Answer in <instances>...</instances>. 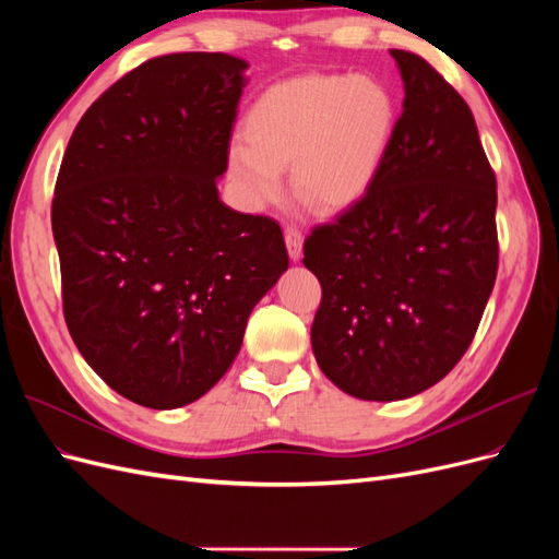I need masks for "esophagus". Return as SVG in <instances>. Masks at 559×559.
I'll use <instances>...</instances> for the list:
<instances>
[{
	"instance_id": "obj_1",
	"label": "esophagus",
	"mask_w": 559,
	"mask_h": 559,
	"mask_svg": "<svg viewBox=\"0 0 559 559\" xmlns=\"http://www.w3.org/2000/svg\"><path fill=\"white\" fill-rule=\"evenodd\" d=\"M284 240H286V249H289V257L294 261H298L300 253H302V233L298 228H294V226L286 228L284 230Z\"/></svg>"
}]
</instances>
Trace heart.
<instances>
[{
	"label": "heart",
	"mask_w": 559,
	"mask_h": 559,
	"mask_svg": "<svg viewBox=\"0 0 559 559\" xmlns=\"http://www.w3.org/2000/svg\"><path fill=\"white\" fill-rule=\"evenodd\" d=\"M396 126V103L382 81L302 74L263 91L245 116L247 142L228 151L230 177L251 205L294 193L321 214L357 205L382 167Z\"/></svg>",
	"instance_id": "obj_1"
}]
</instances>
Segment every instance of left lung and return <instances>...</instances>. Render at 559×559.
Wrapping results in <instances>:
<instances>
[{
	"instance_id": "left-lung-1",
	"label": "left lung",
	"mask_w": 559,
	"mask_h": 559,
	"mask_svg": "<svg viewBox=\"0 0 559 559\" xmlns=\"http://www.w3.org/2000/svg\"><path fill=\"white\" fill-rule=\"evenodd\" d=\"M403 114L370 191L306 245L317 364L345 394L399 401L464 357L499 267L497 177L464 97L392 48Z\"/></svg>"
}]
</instances>
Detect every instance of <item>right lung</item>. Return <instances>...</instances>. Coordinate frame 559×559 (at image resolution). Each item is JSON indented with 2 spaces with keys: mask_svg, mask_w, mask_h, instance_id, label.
<instances>
[{
  "mask_svg": "<svg viewBox=\"0 0 559 559\" xmlns=\"http://www.w3.org/2000/svg\"><path fill=\"white\" fill-rule=\"evenodd\" d=\"M245 70L226 53L142 62L81 116L58 173L67 329L114 392L154 411L224 378L289 267L275 218L218 200Z\"/></svg>",
  "mask_w": 559,
  "mask_h": 559,
  "instance_id": "obj_1",
  "label": "right lung"
}]
</instances>
